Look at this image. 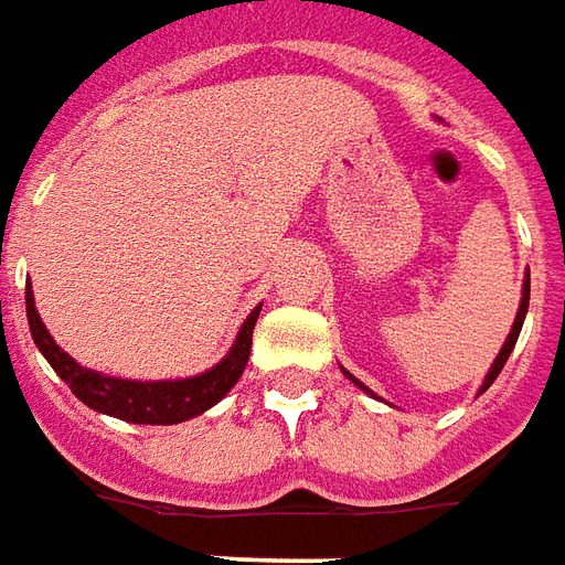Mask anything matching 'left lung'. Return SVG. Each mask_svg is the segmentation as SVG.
<instances>
[{"mask_svg": "<svg viewBox=\"0 0 565 565\" xmlns=\"http://www.w3.org/2000/svg\"><path fill=\"white\" fill-rule=\"evenodd\" d=\"M526 307H530V274H526V279H524V295H521V307H518V316H514L512 331H509V337H505V343H502L500 355H497V361H493V367L488 370V376H484V382H481L479 394H484V391L491 388V385H493V379L500 376V370L505 367V361H509V355H512L514 343H518V333H521V328H524ZM343 373H345V370H343ZM345 376L352 379V382H355V385H358V388H361V391H367V394H373V391H370L367 385H361V382H358V379L352 376V373H345Z\"/></svg>", "mask_w": 565, "mask_h": 565, "instance_id": "left-lung-1", "label": "left lung"}]
</instances>
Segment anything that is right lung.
<instances>
[{"label":"right lung","instance_id":"1","mask_svg":"<svg viewBox=\"0 0 565 565\" xmlns=\"http://www.w3.org/2000/svg\"><path fill=\"white\" fill-rule=\"evenodd\" d=\"M262 307L249 312V319L243 322L237 340L228 349V355L222 358L216 367L192 379H164V382H135V379L105 376L96 370L81 367L72 355H65L56 345L32 298V286H26V319L32 340L41 349V355L51 361V367L60 373L65 385L81 403H86L96 413L114 415L131 424H180L207 413L210 406L228 394L237 385V379L246 370L249 349H253V328L258 322Z\"/></svg>","mask_w":565,"mask_h":565}]
</instances>
